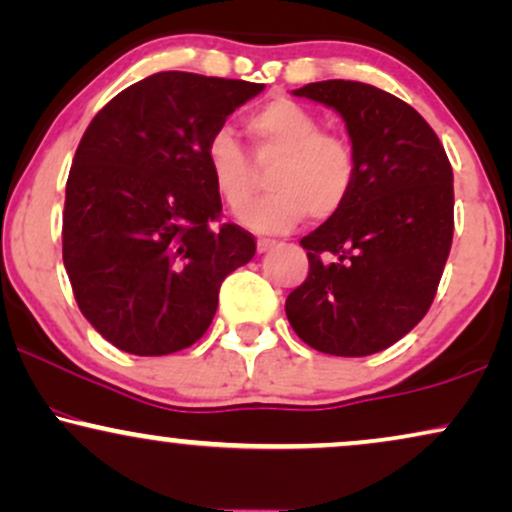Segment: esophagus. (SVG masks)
I'll use <instances>...</instances> for the list:
<instances>
[{"label": "esophagus", "mask_w": 512, "mask_h": 512, "mask_svg": "<svg viewBox=\"0 0 512 512\" xmlns=\"http://www.w3.org/2000/svg\"><path fill=\"white\" fill-rule=\"evenodd\" d=\"M276 245H278V241H274V238H257V250H260V252L274 250Z\"/></svg>", "instance_id": "obj_1"}]
</instances>
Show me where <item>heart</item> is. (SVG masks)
Listing matches in <instances>:
<instances>
[{
	"label": "heart",
	"instance_id": "1",
	"mask_svg": "<svg viewBox=\"0 0 512 512\" xmlns=\"http://www.w3.org/2000/svg\"><path fill=\"white\" fill-rule=\"evenodd\" d=\"M248 134L260 163L278 158L269 172V193L252 200L241 222L252 231H286L312 212L328 219L345 208L357 184V151L345 134L326 132L321 120L290 99H274L250 113ZM217 196L238 212L257 186V165L234 132L217 129L205 146Z\"/></svg>",
	"mask_w": 512,
	"mask_h": 512
}]
</instances>
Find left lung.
Masks as SVG:
<instances>
[{
    "instance_id": "8db88e82",
    "label": "left lung",
    "mask_w": 512,
    "mask_h": 512,
    "mask_svg": "<svg viewBox=\"0 0 512 512\" xmlns=\"http://www.w3.org/2000/svg\"><path fill=\"white\" fill-rule=\"evenodd\" d=\"M293 94L342 115L359 174L345 208L300 241L309 274L286 314L309 347L368 357L435 300L454 238V172L423 115L373 84L326 80Z\"/></svg>"
}]
</instances>
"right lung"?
Here are the masks:
<instances>
[{"mask_svg": "<svg viewBox=\"0 0 512 512\" xmlns=\"http://www.w3.org/2000/svg\"><path fill=\"white\" fill-rule=\"evenodd\" d=\"M264 84L167 70L106 103L66 184L63 264L77 307L122 352L163 357L210 328L255 238L219 224L205 146Z\"/></svg>", "mask_w": 512, "mask_h": 512, "instance_id": "obj_1", "label": "right lung"}]
</instances>
